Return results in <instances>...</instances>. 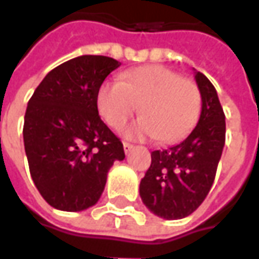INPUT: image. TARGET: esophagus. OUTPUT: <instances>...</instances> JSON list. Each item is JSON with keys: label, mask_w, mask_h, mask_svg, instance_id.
<instances>
[{"label": "esophagus", "mask_w": 259, "mask_h": 259, "mask_svg": "<svg viewBox=\"0 0 259 259\" xmlns=\"http://www.w3.org/2000/svg\"><path fill=\"white\" fill-rule=\"evenodd\" d=\"M123 149H124V152H126V153H129L130 150L133 149V145H132V143H127V142H124V143H123Z\"/></svg>", "instance_id": "1"}]
</instances>
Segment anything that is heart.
Returning <instances> with one entry per match:
<instances>
[{"label":"heart","instance_id":"heart-1","mask_svg":"<svg viewBox=\"0 0 259 259\" xmlns=\"http://www.w3.org/2000/svg\"><path fill=\"white\" fill-rule=\"evenodd\" d=\"M96 104L103 120L114 129L121 127L139 107L142 117L124 130L126 136L175 143L196 124L202 97L191 78L163 66H143L123 73L120 81H104L97 90Z\"/></svg>","mask_w":259,"mask_h":259}]
</instances>
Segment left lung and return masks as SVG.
<instances>
[{
    "mask_svg": "<svg viewBox=\"0 0 259 259\" xmlns=\"http://www.w3.org/2000/svg\"><path fill=\"white\" fill-rule=\"evenodd\" d=\"M202 112L183 142L152 152V163L140 181L146 208L165 219H182L199 208L209 193L225 145V114L208 77L196 71Z\"/></svg>",
    "mask_w": 259,
    "mask_h": 259,
    "instance_id": "left-lung-1",
    "label": "left lung"
}]
</instances>
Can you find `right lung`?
Masks as SVG:
<instances>
[{
    "mask_svg": "<svg viewBox=\"0 0 259 259\" xmlns=\"http://www.w3.org/2000/svg\"><path fill=\"white\" fill-rule=\"evenodd\" d=\"M120 66L106 56H80L53 68L31 96L24 147L37 189L53 208L78 212L100 199L107 172L124 159L120 139L99 116L96 96Z\"/></svg>",
    "mask_w": 259,
    "mask_h": 259,
    "instance_id": "1",
    "label": "right lung"
}]
</instances>
